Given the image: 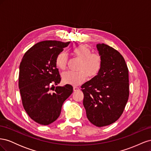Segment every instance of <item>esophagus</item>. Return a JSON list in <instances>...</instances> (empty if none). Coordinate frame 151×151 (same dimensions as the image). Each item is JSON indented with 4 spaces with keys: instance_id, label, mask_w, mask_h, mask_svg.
<instances>
[{
    "instance_id": "obj_1",
    "label": "esophagus",
    "mask_w": 151,
    "mask_h": 151,
    "mask_svg": "<svg viewBox=\"0 0 151 151\" xmlns=\"http://www.w3.org/2000/svg\"><path fill=\"white\" fill-rule=\"evenodd\" d=\"M78 90H79V87H77V86H74V91H78Z\"/></svg>"
}]
</instances>
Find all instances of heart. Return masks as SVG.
Wrapping results in <instances>:
<instances>
[{"instance_id": "obj_1", "label": "heart", "mask_w": 151, "mask_h": 151, "mask_svg": "<svg viewBox=\"0 0 151 151\" xmlns=\"http://www.w3.org/2000/svg\"><path fill=\"white\" fill-rule=\"evenodd\" d=\"M76 57L81 59L78 71L68 70L63 72L62 77L65 84L79 85L85 81L88 76L95 77L101 71L103 60L101 55L99 53H92V50L85 45H79L72 50ZM57 67L64 70L67 63V56L64 52L59 53L55 59Z\"/></svg>"}]
</instances>
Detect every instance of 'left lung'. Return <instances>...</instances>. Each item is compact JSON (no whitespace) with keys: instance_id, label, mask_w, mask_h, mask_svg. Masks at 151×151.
<instances>
[{"instance_id":"obj_1","label":"left lung","mask_w":151,"mask_h":151,"mask_svg":"<svg viewBox=\"0 0 151 151\" xmlns=\"http://www.w3.org/2000/svg\"><path fill=\"white\" fill-rule=\"evenodd\" d=\"M103 60L99 74L81 86L87 118L101 127L115 122L129 97V69L122 55L104 43L96 45Z\"/></svg>"}]
</instances>
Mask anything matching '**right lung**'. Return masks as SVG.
<instances>
[{
    "mask_svg": "<svg viewBox=\"0 0 151 151\" xmlns=\"http://www.w3.org/2000/svg\"><path fill=\"white\" fill-rule=\"evenodd\" d=\"M70 42L43 41L35 44L24 55L19 66V88L22 103L32 120L48 125L55 121L62 104L73 92V87L54 86L61 77L55 59Z\"/></svg>",
    "mask_w": 151,
    "mask_h": 151,
    "instance_id": "add662e5",
    "label": "right lung"
}]
</instances>
